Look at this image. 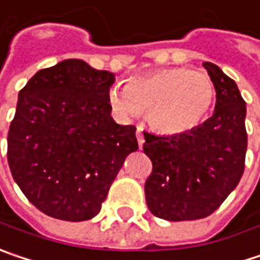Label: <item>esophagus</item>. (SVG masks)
Listing matches in <instances>:
<instances>
[{
    "label": "esophagus",
    "mask_w": 260,
    "mask_h": 260,
    "mask_svg": "<svg viewBox=\"0 0 260 260\" xmlns=\"http://www.w3.org/2000/svg\"><path fill=\"white\" fill-rule=\"evenodd\" d=\"M137 141H138V146L143 147V144H144V135H143V129L141 128L137 129Z\"/></svg>",
    "instance_id": "34e87169"
}]
</instances>
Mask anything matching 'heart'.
Masks as SVG:
<instances>
[{
    "label": "heart",
    "mask_w": 260,
    "mask_h": 260,
    "mask_svg": "<svg viewBox=\"0 0 260 260\" xmlns=\"http://www.w3.org/2000/svg\"><path fill=\"white\" fill-rule=\"evenodd\" d=\"M108 100L122 119L144 111L152 129L180 134L207 116L214 101V84L202 70L160 68L131 79L126 86H113Z\"/></svg>",
    "instance_id": "b5f03b06"
}]
</instances>
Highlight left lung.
Masks as SVG:
<instances>
[{
  "instance_id": "1",
  "label": "left lung",
  "mask_w": 260,
  "mask_h": 260,
  "mask_svg": "<svg viewBox=\"0 0 260 260\" xmlns=\"http://www.w3.org/2000/svg\"><path fill=\"white\" fill-rule=\"evenodd\" d=\"M216 89L210 119L190 131L160 137L144 132V153L153 170L144 192L149 210L170 222L197 220L214 213L237 187L247 152L246 101L237 83L204 62Z\"/></svg>"
}]
</instances>
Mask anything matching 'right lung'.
<instances>
[{
	"instance_id": "obj_1",
	"label": "right lung",
	"mask_w": 260,
	"mask_h": 260,
	"mask_svg": "<svg viewBox=\"0 0 260 260\" xmlns=\"http://www.w3.org/2000/svg\"><path fill=\"white\" fill-rule=\"evenodd\" d=\"M114 74L82 59L40 70L19 92L7 137L12 176L44 214L95 217L126 156L135 126L117 125L108 100Z\"/></svg>"
}]
</instances>
